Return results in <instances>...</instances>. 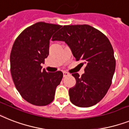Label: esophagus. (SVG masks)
I'll list each match as a JSON object with an SVG mask.
<instances>
[{"instance_id":"34e87169","label":"esophagus","mask_w":129,"mask_h":129,"mask_svg":"<svg viewBox=\"0 0 129 129\" xmlns=\"http://www.w3.org/2000/svg\"><path fill=\"white\" fill-rule=\"evenodd\" d=\"M63 77H66V76H68V75H70V74L66 72H63Z\"/></svg>"}]
</instances>
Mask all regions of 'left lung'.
Wrapping results in <instances>:
<instances>
[{
    "label": "left lung",
    "mask_w": 129,
    "mask_h": 129,
    "mask_svg": "<svg viewBox=\"0 0 129 129\" xmlns=\"http://www.w3.org/2000/svg\"><path fill=\"white\" fill-rule=\"evenodd\" d=\"M52 40L63 41L77 61L85 64V73L72 75L76 84L69 89L71 102L79 107L97 104L106 95L115 70L112 45L106 36L89 25L63 26Z\"/></svg>",
    "instance_id": "8db88e82"
}]
</instances>
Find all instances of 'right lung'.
<instances>
[{"instance_id": "add662e5", "label": "right lung", "mask_w": 129, "mask_h": 129, "mask_svg": "<svg viewBox=\"0 0 129 129\" xmlns=\"http://www.w3.org/2000/svg\"><path fill=\"white\" fill-rule=\"evenodd\" d=\"M61 26L40 22L23 30L10 53V72L14 83L24 99L45 106L54 99L63 77L61 71L47 72L41 63L49 55L50 40Z\"/></svg>"}]
</instances>
